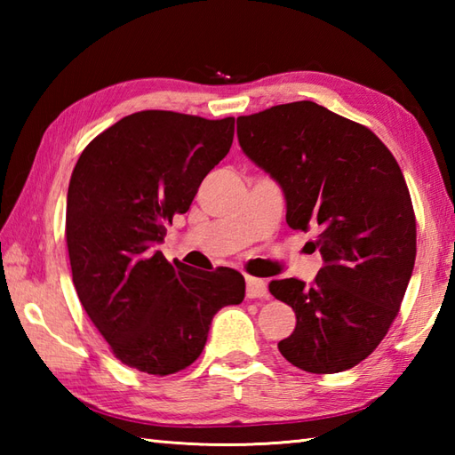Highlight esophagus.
Returning <instances> with one entry per match:
<instances>
[{
    "mask_svg": "<svg viewBox=\"0 0 455 455\" xmlns=\"http://www.w3.org/2000/svg\"><path fill=\"white\" fill-rule=\"evenodd\" d=\"M267 295V285L264 279L258 277H246V297L248 299H259Z\"/></svg>",
    "mask_w": 455,
    "mask_h": 455,
    "instance_id": "obj_1",
    "label": "esophagus"
}]
</instances>
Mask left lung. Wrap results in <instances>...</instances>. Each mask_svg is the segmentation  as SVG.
<instances>
[{"label": "left lung", "mask_w": 455, "mask_h": 455, "mask_svg": "<svg viewBox=\"0 0 455 455\" xmlns=\"http://www.w3.org/2000/svg\"><path fill=\"white\" fill-rule=\"evenodd\" d=\"M236 127L240 148L282 186L287 225L318 228L311 244L324 259L311 285L269 283L297 316L279 352L311 373L350 370L387 334L417 258L399 164L370 129L313 101L238 117Z\"/></svg>", "instance_id": "obj_1"}]
</instances>
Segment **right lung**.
Masks as SVG:
<instances>
[{"label": "right lung", "instance_id": "add662e5", "mask_svg": "<svg viewBox=\"0 0 455 455\" xmlns=\"http://www.w3.org/2000/svg\"><path fill=\"white\" fill-rule=\"evenodd\" d=\"M235 117L173 111L123 117L84 148L66 203V244L80 303L117 360L170 375L197 360L212 316L244 299L236 269L170 264L166 225L227 156Z\"/></svg>", "mask_w": 455, "mask_h": 455}]
</instances>
